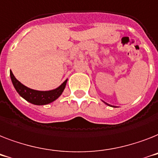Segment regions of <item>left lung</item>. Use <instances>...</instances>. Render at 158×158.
<instances>
[{
	"instance_id": "left-lung-1",
	"label": "left lung",
	"mask_w": 158,
	"mask_h": 158,
	"mask_svg": "<svg viewBox=\"0 0 158 158\" xmlns=\"http://www.w3.org/2000/svg\"><path fill=\"white\" fill-rule=\"evenodd\" d=\"M104 103H106V104H107V105H108V106H110V105H109V104H108V103H105V102H104ZM112 107H113V106H112Z\"/></svg>"
}]
</instances>
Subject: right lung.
I'll use <instances>...</instances> for the list:
<instances>
[{"label":"right lung","instance_id":"obj_1","mask_svg":"<svg viewBox=\"0 0 158 158\" xmlns=\"http://www.w3.org/2000/svg\"><path fill=\"white\" fill-rule=\"evenodd\" d=\"M10 73L11 81L13 83V85L16 89V91L25 100L35 105H45L56 100L64 92L67 81H68V79H67L59 87L54 89L45 90V91L36 90V89H30L26 85H23L22 83L15 78L11 70L10 71Z\"/></svg>","mask_w":158,"mask_h":158}]
</instances>
